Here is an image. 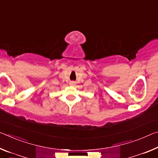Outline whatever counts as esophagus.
Instances as JSON below:
<instances>
[{
	"mask_svg": "<svg viewBox=\"0 0 158 158\" xmlns=\"http://www.w3.org/2000/svg\"><path fill=\"white\" fill-rule=\"evenodd\" d=\"M69 85H72V86H73V85H75V82H74V81H70V82H69Z\"/></svg>",
	"mask_w": 158,
	"mask_h": 158,
	"instance_id": "1",
	"label": "esophagus"
}]
</instances>
